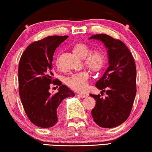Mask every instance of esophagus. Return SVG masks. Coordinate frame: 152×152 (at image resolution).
<instances>
[{
  "label": "esophagus",
  "instance_id": "esophagus-1",
  "mask_svg": "<svg viewBox=\"0 0 152 152\" xmlns=\"http://www.w3.org/2000/svg\"><path fill=\"white\" fill-rule=\"evenodd\" d=\"M78 96L79 97H81V98H86V97L88 96V94H78Z\"/></svg>",
  "mask_w": 152,
  "mask_h": 152
}]
</instances>
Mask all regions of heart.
Segmentation results:
<instances>
[{
	"instance_id": "1",
	"label": "heart",
	"mask_w": 152,
	"mask_h": 152,
	"mask_svg": "<svg viewBox=\"0 0 152 152\" xmlns=\"http://www.w3.org/2000/svg\"><path fill=\"white\" fill-rule=\"evenodd\" d=\"M91 48L84 43H78L73 48V52L76 55L84 58V64L93 71H98L103 67L105 62V55L101 49L91 51ZM56 65L58 61L56 60ZM90 78L88 71H79L74 73L66 80V83L69 88L77 92H84L86 91L88 83Z\"/></svg>"
}]
</instances>
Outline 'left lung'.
Listing matches in <instances>:
<instances>
[{"instance_id":"left-lung-1","label":"left lung","mask_w":152,"mask_h":152,"mask_svg":"<svg viewBox=\"0 0 152 152\" xmlns=\"http://www.w3.org/2000/svg\"><path fill=\"white\" fill-rule=\"evenodd\" d=\"M99 39L108 49L109 66L96 86L102 90L101 96L91 94L96 100L91 111L94 122L104 128L121 125L128 118L137 93L136 65L132 54L121 40L105 34L91 36Z\"/></svg>"}]
</instances>
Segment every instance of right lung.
<instances>
[{
  "instance_id": "add662e5",
  "label": "right lung",
  "mask_w": 152,
  "mask_h": 152,
  "mask_svg": "<svg viewBox=\"0 0 152 152\" xmlns=\"http://www.w3.org/2000/svg\"><path fill=\"white\" fill-rule=\"evenodd\" d=\"M68 37L49 36L34 42L24 51L20 59L19 95L27 118L37 127H53L58 121L62 100L74 96L66 86L52 78L54 51ZM52 83L60 86L59 92L54 94L48 92Z\"/></svg>"
}]
</instances>
